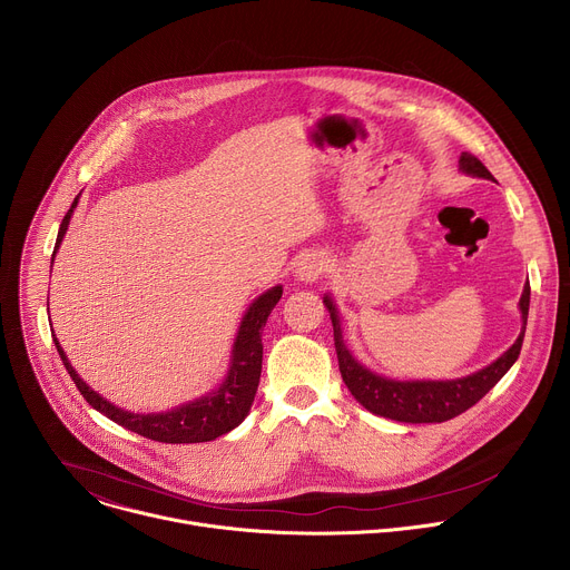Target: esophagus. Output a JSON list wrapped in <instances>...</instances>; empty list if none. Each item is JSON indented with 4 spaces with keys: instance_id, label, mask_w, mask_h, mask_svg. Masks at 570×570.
Segmentation results:
<instances>
[{
    "instance_id": "esophagus-1",
    "label": "esophagus",
    "mask_w": 570,
    "mask_h": 570,
    "mask_svg": "<svg viewBox=\"0 0 570 570\" xmlns=\"http://www.w3.org/2000/svg\"><path fill=\"white\" fill-rule=\"evenodd\" d=\"M327 271H330V259H327V257H324V255H306V257L297 264L295 277H297L299 282L313 284V282H317Z\"/></svg>"
}]
</instances>
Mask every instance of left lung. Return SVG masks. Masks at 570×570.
<instances>
[{
    "instance_id": "8db88e82",
    "label": "left lung",
    "mask_w": 570,
    "mask_h": 570,
    "mask_svg": "<svg viewBox=\"0 0 570 570\" xmlns=\"http://www.w3.org/2000/svg\"><path fill=\"white\" fill-rule=\"evenodd\" d=\"M460 171L466 176L494 180V176L487 171L482 161L471 153L460 155ZM324 304H327L332 324H334V345H336L343 381L350 387V392L354 394V399L363 405V409H367L374 415L394 420V422L435 424V422L453 420V417L462 415L464 411H469L471 405H475L514 365V361L521 354V345H523V336H525L528 308H530V284H525L523 295L519 299L523 330H521L517 343L503 356H499L494 363H490L487 367H482L469 376L453 379V381H394V379H385V376L370 372L345 347L341 317H338L336 304L332 302L330 295H324Z\"/></svg>"
}]
</instances>
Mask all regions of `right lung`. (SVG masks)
<instances>
[{
  "instance_id": "right-lung-1",
  "label": "right lung",
  "mask_w": 570,
  "mask_h": 570,
  "mask_svg": "<svg viewBox=\"0 0 570 570\" xmlns=\"http://www.w3.org/2000/svg\"><path fill=\"white\" fill-rule=\"evenodd\" d=\"M76 203H78V196L73 198L69 212L65 214V218L60 223L53 253L60 248V240L69 227V218L73 214ZM279 297H282V286H273L271 291L259 295L250 304L246 315H243L234 347H232L229 370H227L223 383L218 385V390H214L196 401L183 403V405H178V409L167 411V413L139 415V413L119 409V405L104 399L99 392H95L83 379L76 374L71 363L67 361L56 334H53V343L62 358L65 370L69 372V376L76 383V387L80 390V394L86 396V401L92 405V409H97L101 415H106L115 424H119L141 438L155 440V442H167V444L212 442V440L229 433L232 429H236L250 413V405L255 401L259 376H262V358H264L262 332L266 327V320H268L271 311L279 302Z\"/></svg>"
}]
</instances>
